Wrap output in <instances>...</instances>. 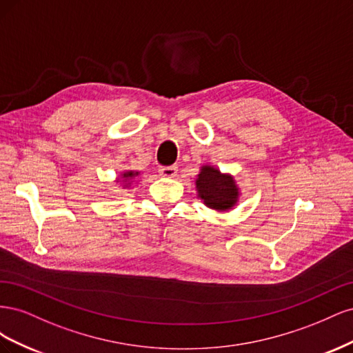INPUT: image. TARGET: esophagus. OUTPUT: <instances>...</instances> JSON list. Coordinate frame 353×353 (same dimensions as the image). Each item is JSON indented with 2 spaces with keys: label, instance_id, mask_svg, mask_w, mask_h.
<instances>
[{
  "label": "esophagus",
  "instance_id": "esophagus-1",
  "mask_svg": "<svg viewBox=\"0 0 353 353\" xmlns=\"http://www.w3.org/2000/svg\"><path fill=\"white\" fill-rule=\"evenodd\" d=\"M159 174L166 178H175L178 174V168L176 166H160Z\"/></svg>",
  "mask_w": 353,
  "mask_h": 353
}]
</instances>
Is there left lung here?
I'll use <instances>...</instances> for the list:
<instances>
[{
  "label": "left lung",
  "mask_w": 353,
  "mask_h": 353,
  "mask_svg": "<svg viewBox=\"0 0 353 353\" xmlns=\"http://www.w3.org/2000/svg\"><path fill=\"white\" fill-rule=\"evenodd\" d=\"M197 196L208 208L223 212L237 205L240 190L230 174H222L219 169L203 165L196 179Z\"/></svg>",
  "instance_id": "1"
}]
</instances>
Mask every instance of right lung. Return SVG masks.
I'll use <instances>...</instances> for the list:
<instances>
[{
  "instance_id": "right-lung-1",
  "label": "right lung",
  "mask_w": 353,
  "mask_h": 353,
  "mask_svg": "<svg viewBox=\"0 0 353 353\" xmlns=\"http://www.w3.org/2000/svg\"><path fill=\"white\" fill-rule=\"evenodd\" d=\"M138 175H140V172H135V170H126V172L121 174V178H122V181L125 183V187H126V185H131L132 179H134L135 176H138Z\"/></svg>"
}]
</instances>
